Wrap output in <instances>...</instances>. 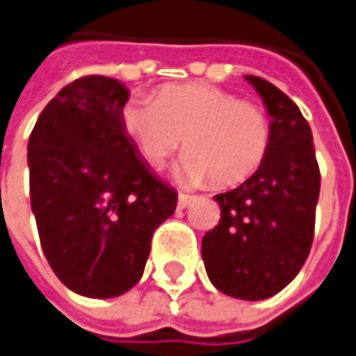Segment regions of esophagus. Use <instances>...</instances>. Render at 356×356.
Here are the masks:
<instances>
[{"instance_id":"34e87169","label":"esophagus","mask_w":356,"mask_h":356,"mask_svg":"<svg viewBox=\"0 0 356 356\" xmlns=\"http://www.w3.org/2000/svg\"><path fill=\"white\" fill-rule=\"evenodd\" d=\"M192 202H194V196H188V194H178V208H180V210L188 208Z\"/></svg>"}]
</instances>
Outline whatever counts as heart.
I'll return each instance as SVG.
<instances>
[{
	"label": "heart",
	"instance_id": "1",
	"mask_svg": "<svg viewBox=\"0 0 356 356\" xmlns=\"http://www.w3.org/2000/svg\"><path fill=\"white\" fill-rule=\"evenodd\" d=\"M122 129L150 166H162L182 144L176 176L188 184L234 186L259 168L269 146V122L259 106L204 83L166 85L152 99H132Z\"/></svg>",
	"mask_w": 356,
	"mask_h": 356
}]
</instances>
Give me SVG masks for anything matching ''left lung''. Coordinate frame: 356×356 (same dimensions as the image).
Returning <instances> with one entry per match:
<instances>
[{
  "label": "left lung",
  "instance_id": "left-lung-1",
  "mask_svg": "<svg viewBox=\"0 0 356 356\" xmlns=\"http://www.w3.org/2000/svg\"><path fill=\"white\" fill-rule=\"evenodd\" d=\"M245 81L271 117L269 146L243 184L213 196L222 218L202 239V259L218 291L259 301L280 293L307 259L321 174L299 106L266 79Z\"/></svg>",
  "mask_w": 356,
  "mask_h": 356
}]
</instances>
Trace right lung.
Wrapping results in <instances>:
<instances>
[{"mask_svg":"<svg viewBox=\"0 0 356 356\" xmlns=\"http://www.w3.org/2000/svg\"><path fill=\"white\" fill-rule=\"evenodd\" d=\"M129 97L117 79H76L43 108L27 144L41 248L55 275L92 299L138 283L152 234L178 202L122 129Z\"/></svg>","mask_w":356,"mask_h":356,"instance_id":"add662e5","label":"right lung"}]
</instances>
